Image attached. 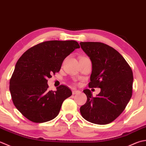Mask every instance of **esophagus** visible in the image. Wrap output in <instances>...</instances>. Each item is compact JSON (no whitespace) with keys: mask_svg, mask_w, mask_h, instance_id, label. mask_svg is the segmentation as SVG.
Masks as SVG:
<instances>
[{"mask_svg":"<svg viewBox=\"0 0 146 146\" xmlns=\"http://www.w3.org/2000/svg\"><path fill=\"white\" fill-rule=\"evenodd\" d=\"M79 91H78V90H72V94H77V93H79Z\"/></svg>","mask_w":146,"mask_h":146,"instance_id":"obj_1","label":"esophagus"}]
</instances>
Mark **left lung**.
I'll return each mask as SVG.
<instances>
[{"mask_svg":"<svg viewBox=\"0 0 146 146\" xmlns=\"http://www.w3.org/2000/svg\"><path fill=\"white\" fill-rule=\"evenodd\" d=\"M81 47L92 62L90 88H99L93 97L90 90L83 92L87 102L80 108L82 117L90 122L111 123L125 108L132 94L133 72L120 53L100 42H81Z\"/></svg>","mask_w":146,"mask_h":146,"instance_id":"left-lung-1","label":"left lung"}]
</instances>
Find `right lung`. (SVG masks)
<instances>
[{
    "mask_svg": "<svg viewBox=\"0 0 146 146\" xmlns=\"http://www.w3.org/2000/svg\"><path fill=\"white\" fill-rule=\"evenodd\" d=\"M76 41H47L28 49L19 58L10 79L9 90L16 108L35 123L53 120L72 91L64 85L49 91L47 78L60 71L62 62L74 50Z\"/></svg>",
    "mask_w": 146,
    "mask_h": 146,
    "instance_id": "obj_1",
    "label": "right lung"
}]
</instances>
